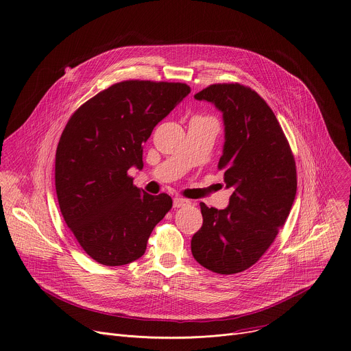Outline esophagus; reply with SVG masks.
Listing matches in <instances>:
<instances>
[{"instance_id": "34e87169", "label": "esophagus", "mask_w": 351, "mask_h": 351, "mask_svg": "<svg viewBox=\"0 0 351 351\" xmlns=\"http://www.w3.org/2000/svg\"><path fill=\"white\" fill-rule=\"evenodd\" d=\"M189 204H190V201L186 199V198H179V197L173 198V206L175 208H183V206H186Z\"/></svg>"}]
</instances>
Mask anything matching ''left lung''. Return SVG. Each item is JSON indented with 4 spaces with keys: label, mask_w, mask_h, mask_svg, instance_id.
<instances>
[{
    "label": "left lung",
    "mask_w": 351,
    "mask_h": 351,
    "mask_svg": "<svg viewBox=\"0 0 351 351\" xmlns=\"http://www.w3.org/2000/svg\"><path fill=\"white\" fill-rule=\"evenodd\" d=\"M223 112L219 169L234 191L224 209L199 204L202 227L191 239L194 259L217 274L255 265L276 240L296 195V165L269 104L250 86L213 84L195 93Z\"/></svg>",
    "instance_id": "left-lung-1"
}]
</instances>
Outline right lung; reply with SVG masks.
I'll return each instance as SVG.
<instances>
[{
    "instance_id": "1",
    "label": "right lung",
    "mask_w": 351,
    "mask_h": 351,
    "mask_svg": "<svg viewBox=\"0 0 351 351\" xmlns=\"http://www.w3.org/2000/svg\"><path fill=\"white\" fill-rule=\"evenodd\" d=\"M190 93L182 82H117L80 106L55 160L60 212L81 248L97 263L123 266L143 256L172 198L138 189L128 169L143 168V143Z\"/></svg>"
}]
</instances>
